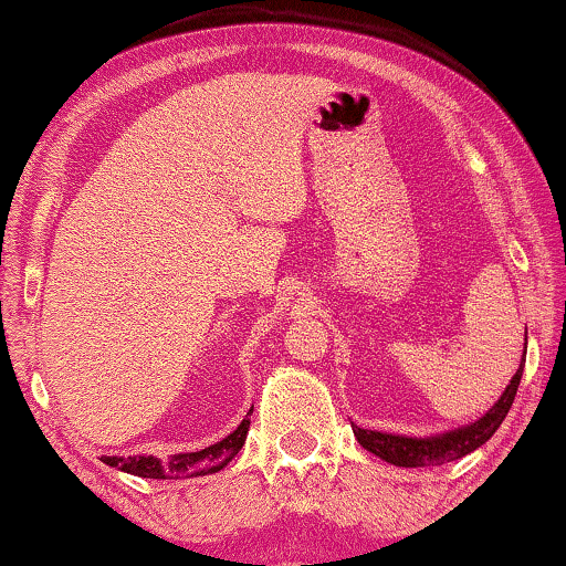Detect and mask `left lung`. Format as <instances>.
<instances>
[{"label":"left lung","mask_w":566,"mask_h":566,"mask_svg":"<svg viewBox=\"0 0 566 566\" xmlns=\"http://www.w3.org/2000/svg\"><path fill=\"white\" fill-rule=\"evenodd\" d=\"M524 364L516 370V376L511 378V384L505 386V391L499 401L493 403V409H488L478 421H472L468 427L452 429V432L434 434V437H403V434H386L374 432V429H364L353 424V434L360 442V447L368 452H374L376 458H381L391 465L399 468H432L442 465V462H452L478 450L480 444H485L495 434V429L501 427V421L509 415L513 399H516L521 376H524Z\"/></svg>","instance_id":"left-lung-1"}]
</instances>
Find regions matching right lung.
<instances>
[{"label": "right lung", "instance_id": "right-lung-1", "mask_svg": "<svg viewBox=\"0 0 566 566\" xmlns=\"http://www.w3.org/2000/svg\"><path fill=\"white\" fill-rule=\"evenodd\" d=\"M249 424L251 419L247 417L229 437H226V440L210 444L206 450H198V452H180L167 460L151 458V454H147V458L145 454H139V458H104V462L116 470L129 472V475L155 478V480L180 478V475H208V472L223 470L235 454H239L243 442H247Z\"/></svg>", "mask_w": 566, "mask_h": 566}]
</instances>
